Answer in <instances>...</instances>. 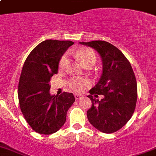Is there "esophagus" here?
<instances>
[{"mask_svg":"<svg viewBox=\"0 0 156 156\" xmlns=\"http://www.w3.org/2000/svg\"><path fill=\"white\" fill-rule=\"evenodd\" d=\"M74 97H75V99L77 101V100H79L80 98H81V97H82V96L80 95V94H74Z\"/></svg>","mask_w":156,"mask_h":156,"instance_id":"1","label":"esophagus"}]
</instances>
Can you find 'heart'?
<instances>
[{"mask_svg":"<svg viewBox=\"0 0 156 156\" xmlns=\"http://www.w3.org/2000/svg\"><path fill=\"white\" fill-rule=\"evenodd\" d=\"M74 54L76 55H78L80 57L81 60L83 65H85L86 63L87 62H91V61H94L96 62V55L95 53L93 52L92 50L90 49V48H84V49L81 50H75L74 51ZM67 63H68V55L66 54H65L64 55H62V57L61 58L60 61H59V68L63 69L66 66ZM90 82L87 79H82V78H74L69 83V85H70L71 87L76 91H80L83 90L85 87H87V85H89Z\"/></svg>","mask_w":156,"mask_h":156,"instance_id":"1","label":"heart"}]
</instances>
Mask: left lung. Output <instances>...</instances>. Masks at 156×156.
Instances as JSON below:
<instances>
[{
  "instance_id": "1",
  "label": "left lung",
  "mask_w": 156,
  "mask_h": 156,
  "mask_svg": "<svg viewBox=\"0 0 156 156\" xmlns=\"http://www.w3.org/2000/svg\"><path fill=\"white\" fill-rule=\"evenodd\" d=\"M100 54L103 73L87 97L92 106L87 111L91 125L101 132L111 134L121 129L131 119L135 106L137 82L131 63L117 47L105 41L80 42ZM98 95H103L99 101Z\"/></svg>"
}]
</instances>
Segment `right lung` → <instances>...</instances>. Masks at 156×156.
<instances>
[{
    "label": "right lung",
    "instance_id": "1",
    "mask_svg": "<svg viewBox=\"0 0 156 156\" xmlns=\"http://www.w3.org/2000/svg\"><path fill=\"white\" fill-rule=\"evenodd\" d=\"M71 41L48 39L38 44L27 57L18 84L20 108L37 133L50 135L62 128L75 98L72 93L51 95V77L58 73V63Z\"/></svg>",
    "mask_w": 156,
    "mask_h": 156
}]
</instances>
